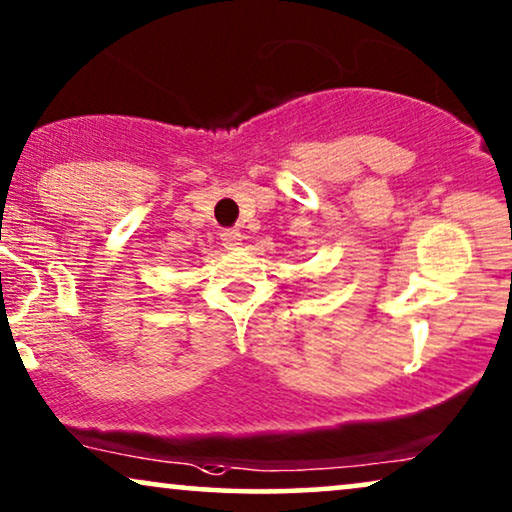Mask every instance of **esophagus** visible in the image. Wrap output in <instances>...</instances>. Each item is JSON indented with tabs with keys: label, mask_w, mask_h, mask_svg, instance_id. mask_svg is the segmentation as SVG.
<instances>
[{
	"label": "esophagus",
	"mask_w": 512,
	"mask_h": 512,
	"mask_svg": "<svg viewBox=\"0 0 512 512\" xmlns=\"http://www.w3.org/2000/svg\"><path fill=\"white\" fill-rule=\"evenodd\" d=\"M241 241H243V238H241V231H238V229H224L222 231V245L227 250H236L238 245H241Z\"/></svg>",
	"instance_id": "obj_1"
}]
</instances>
